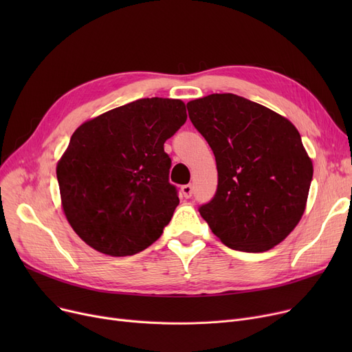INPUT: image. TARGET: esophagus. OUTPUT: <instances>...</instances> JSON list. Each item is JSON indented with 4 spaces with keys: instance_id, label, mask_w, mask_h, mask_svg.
<instances>
[{
    "instance_id": "34e87169",
    "label": "esophagus",
    "mask_w": 352,
    "mask_h": 352,
    "mask_svg": "<svg viewBox=\"0 0 352 352\" xmlns=\"http://www.w3.org/2000/svg\"><path fill=\"white\" fill-rule=\"evenodd\" d=\"M192 186H190V184H187V186H182L181 187V194L184 198H191L192 197Z\"/></svg>"
}]
</instances>
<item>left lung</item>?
<instances>
[{"mask_svg": "<svg viewBox=\"0 0 352 352\" xmlns=\"http://www.w3.org/2000/svg\"><path fill=\"white\" fill-rule=\"evenodd\" d=\"M215 155L218 187L198 211L227 247L263 252L300 223L312 162L298 129L270 108L235 94L187 104Z\"/></svg>", "mask_w": 352, "mask_h": 352, "instance_id": "1", "label": "left lung"}]
</instances>
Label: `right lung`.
Returning <instances> with one entry per match:
<instances>
[{"label":"right lung","mask_w":352,"mask_h":352,"mask_svg":"<svg viewBox=\"0 0 352 352\" xmlns=\"http://www.w3.org/2000/svg\"><path fill=\"white\" fill-rule=\"evenodd\" d=\"M187 121L186 104L141 98L84 122L57 165L68 223L94 250L134 255L161 236L179 204L164 142Z\"/></svg>","instance_id":"right-lung-1"}]
</instances>
